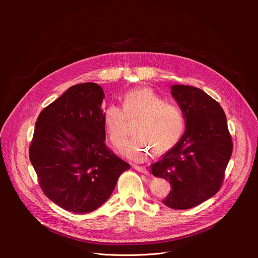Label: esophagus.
<instances>
[{
    "label": "esophagus",
    "instance_id": "1",
    "mask_svg": "<svg viewBox=\"0 0 258 258\" xmlns=\"http://www.w3.org/2000/svg\"><path fill=\"white\" fill-rule=\"evenodd\" d=\"M134 168L136 169L137 171H140V172H142V173L148 174V170H147L145 167H143V166H134Z\"/></svg>",
    "mask_w": 258,
    "mask_h": 258
}]
</instances>
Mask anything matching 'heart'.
<instances>
[{
  "mask_svg": "<svg viewBox=\"0 0 258 258\" xmlns=\"http://www.w3.org/2000/svg\"><path fill=\"white\" fill-rule=\"evenodd\" d=\"M122 108L108 104L102 112V123L108 139L116 147L127 136V120H138L135 131L138 136L126 142L121 153L126 158L142 162L153 151L164 153L182 138L186 120L180 104L166 100L151 88L126 92L121 98Z\"/></svg>",
  "mask_w": 258,
  "mask_h": 258,
  "instance_id": "b5f03b06",
  "label": "heart"
}]
</instances>
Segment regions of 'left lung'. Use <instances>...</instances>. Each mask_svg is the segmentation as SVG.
Wrapping results in <instances>:
<instances>
[{"instance_id": "8db88e82", "label": "left lung", "mask_w": 258, "mask_h": 258, "mask_svg": "<svg viewBox=\"0 0 258 258\" xmlns=\"http://www.w3.org/2000/svg\"><path fill=\"white\" fill-rule=\"evenodd\" d=\"M170 90L184 112L186 130L180 141L152 165V172L170 183L164 205L189 209L220 190L233 144L218 101L191 86L173 85Z\"/></svg>"}]
</instances>
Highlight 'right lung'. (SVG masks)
<instances>
[{"mask_svg": "<svg viewBox=\"0 0 258 258\" xmlns=\"http://www.w3.org/2000/svg\"><path fill=\"white\" fill-rule=\"evenodd\" d=\"M102 88L75 85L37 117L29 148L31 164L44 194L74 213L99 208L111 197L130 164L105 145Z\"/></svg>", "mask_w": 258, "mask_h": 258, "instance_id": "obj_1", "label": "right lung"}]
</instances>
